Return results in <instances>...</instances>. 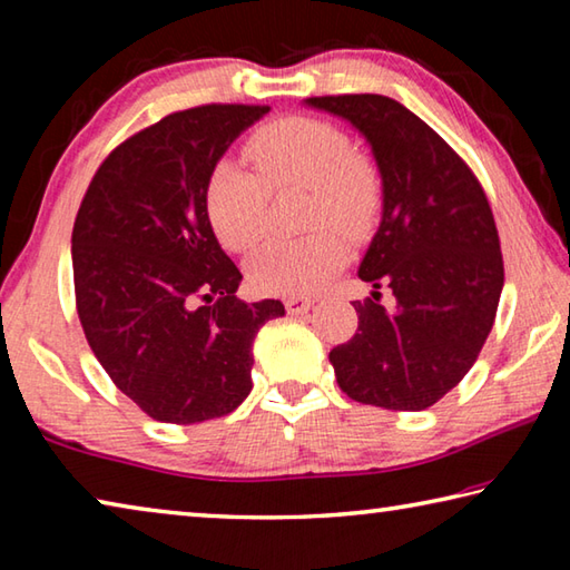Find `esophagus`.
<instances>
[{
  "instance_id": "34e87169",
  "label": "esophagus",
  "mask_w": 570,
  "mask_h": 570,
  "mask_svg": "<svg viewBox=\"0 0 570 570\" xmlns=\"http://www.w3.org/2000/svg\"><path fill=\"white\" fill-rule=\"evenodd\" d=\"M312 304L314 302L308 296H286L284 298V306L288 314H306L308 308H312Z\"/></svg>"
}]
</instances>
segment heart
I'll list each match as a JSON object with an SVG mask.
<instances>
[{
	"instance_id": "1",
	"label": "heart",
	"mask_w": 570,
	"mask_h": 570,
	"mask_svg": "<svg viewBox=\"0 0 570 570\" xmlns=\"http://www.w3.org/2000/svg\"><path fill=\"white\" fill-rule=\"evenodd\" d=\"M246 156L258 170L218 163L206 208L220 244L248 254L266 234L268 190L308 188V224L334 226L350 238L370 234L382 208V178L334 122L284 118L250 135ZM344 240L332 228L292 240H272L250 262V284L262 294H312L344 262Z\"/></svg>"
}]
</instances>
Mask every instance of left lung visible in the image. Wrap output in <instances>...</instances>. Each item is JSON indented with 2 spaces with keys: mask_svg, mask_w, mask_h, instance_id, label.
Returning <instances> with one entry per match:
<instances>
[{
  "mask_svg": "<svg viewBox=\"0 0 570 570\" xmlns=\"http://www.w3.org/2000/svg\"><path fill=\"white\" fill-rule=\"evenodd\" d=\"M306 105L350 120L382 176V224L360 264L372 298L330 362L346 397L428 410L465 377L493 330L503 254L475 173L440 135L384 95H324ZM393 292L384 307L379 288Z\"/></svg>",
  "mask_w": 570,
  "mask_h": 570,
  "instance_id": "left-lung-1",
  "label": "left lung"
}]
</instances>
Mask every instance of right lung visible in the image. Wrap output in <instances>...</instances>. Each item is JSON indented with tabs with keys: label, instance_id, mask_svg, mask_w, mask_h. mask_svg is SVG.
<instances>
[{
	"label": "right lung",
	"instance_id": "add662e5",
	"mask_svg": "<svg viewBox=\"0 0 570 570\" xmlns=\"http://www.w3.org/2000/svg\"><path fill=\"white\" fill-rule=\"evenodd\" d=\"M266 105H198L120 142L95 173L72 228L85 340L148 417L196 424L248 397L254 340L284 316L236 298L240 272L210 228L216 163Z\"/></svg>",
	"mask_w": 570,
	"mask_h": 570
}]
</instances>
